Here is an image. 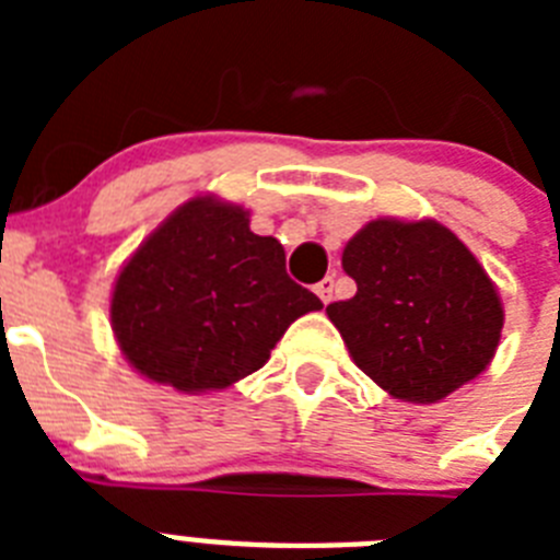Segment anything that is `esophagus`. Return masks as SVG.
<instances>
[{
  "label": "esophagus",
  "mask_w": 560,
  "mask_h": 560,
  "mask_svg": "<svg viewBox=\"0 0 560 560\" xmlns=\"http://www.w3.org/2000/svg\"><path fill=\"white\" fill-rule=\"evenodd\" d=\"M314 291H316V296H319V300L328 305L330 296H334V277H325V280H319V283L314 285Z\"/></svg>",
  "instance_id": "esophagus-1"
}]
</instances>
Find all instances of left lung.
<instances>
[{"mask_svg":"<svg viewBox=\"0 0 560 560\" xmlns=\"http://www.w3.org/2000/svg\"><path fill=\"white\" fill-rule=\"evenodd\" d=\"M355 294L330 303L359 370L381 389L434 404L497 353L502 303L468 246L438 221H370L341 252Z\"/></svg>","mask_w":560,"mask_h":560,"instance_id":"left-lung-1","label":"left lung"}]
</instances>
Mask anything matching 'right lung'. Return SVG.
Returning <instances> with one entry per match:
<instances>
[{"mask_svg": "<svg viewBox=\"0 0 560 560\" xmlns=\"http://www.w3.org/2000/svg\"><path fill=\"white\" fill-rule=\"evenodd\" d=\"M319 308L285 275L283 246L249 230L244 207L199 196L122 266L112 330L137 373L207 393L264 368L296 316Z\"/></svg>", "mask_w": 560, "mask_h": 560, "instance_id": "1", "label": "right lung"}]
</instances>
